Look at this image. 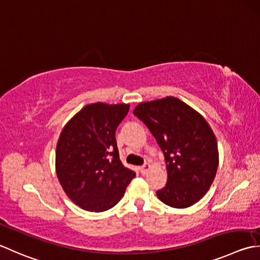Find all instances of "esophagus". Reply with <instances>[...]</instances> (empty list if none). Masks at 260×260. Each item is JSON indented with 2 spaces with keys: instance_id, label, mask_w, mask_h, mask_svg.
Masks as SVG:
<instances>
[{
  "instance_id": "obj_1",
  "label": "esophagus",
  "mask_w": 260,
  "mask_h": 260,
  "mask_svg": "<svg viewBox=\"0 0 260 260\" xmlns=\"http://www.w3.org/2000/svg\"><path fill=\"white\" fill-rule=\"evenodd\" d=\"M151 169V165L150 164H145L141 167V172L142 175H146L147 171H149Z\"/></svg>"
}]
</instances>
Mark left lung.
Segmentation results:
<instances>
[{
	"instance_id": "obj_1",
	"label": "left lung",
	"mask_w": 260,
	"mask_h": 260,
	"mask_svg": "<svg viewBox=\"0 0 260 260\" xmlns=\"http://www.w3.org/2000/svg\"><path fill=\"white\" fill-rule=\"evenodd\" d=\"M166 157L167 185L156 191L161 202L175 208L194 205L210 189L218 166L216 137L198 111L175 96L135 107Z\"/></svg>"
}]
</instances>
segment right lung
I'll use <instances>...</instances> for the list:
<instances>
[{"mask_svg":"<svg viewBox=\"0 0 260 260\" xmlns=\"http://www.w3.org/2000/svg\"><path fill=\"white\" fill-rule=\"evenodd\" d=\"M128 104L86 105L60 132L55 169L65 194L79 207L104 212L124 196L135 172L119 159L115 132Z\"/></svg>","mask_w":260,"mask_h":260,"instance_id":"add662e5","label":"right lung"}]
</instances>
